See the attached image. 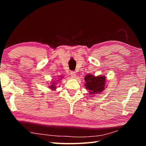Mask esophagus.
I'll use <instances>...</instances> for the list:
<instances>
[{"mask_svg": "<svg viewBox=\"0 0 146 146\" xmlns=\"http://www.w3.org/2000/svg\"><path fill=\"white\" fill-rule=\"evenodd\" d=\"M70 75L72 76L73 78H75V77H76V73L74 72V71H71Z\"/></svg>", "mask_w": 146, "mask_h": 146, "instance_id": "obj_1", "label": "esophagus"}]
</instances>
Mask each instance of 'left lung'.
Instances as JSON below:
<instances>
[{
  "label": "left lung",
  "instance_id": "8db88e82",
  "mask_svg": "<svg viewBox=\"0 0 146 146\" xmlns=\"http://www.w3.org/2000/svg\"><path fill=\"white\" fill-rule=\"evenodd\" d=\"M85 86L88 90L90 97H94V95L98 94H100L105 88L106 77L104 75L95 76L88 74L85 76Z\"/></svg>",
  "mask_w": 146,
  "mask_h": 146
}]
</instances>
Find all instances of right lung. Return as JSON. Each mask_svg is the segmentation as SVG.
Masks as SVG:
<instances>
[{
    "label": "right lung",
    "instance_id": "1",
    "mask_svg": "<svg viewBox=\"0 0 146 146\" xmlns=\"http://www.w3.org/2000/svg\"><path fill=\"white\" fill-rule=\"evenodd\" d=\"M62 77H63V76H60V79H58L57 81H52L50 83V85H49L48 88H51V90H52V91L55 90L56 88V83H57L56 82H58H58H60V80H61V79L62 78ZM58 78H60V77H58Z\"/></svg>",
    "mask_w": 146,
    "mask_h": 146
}]
</instances>
